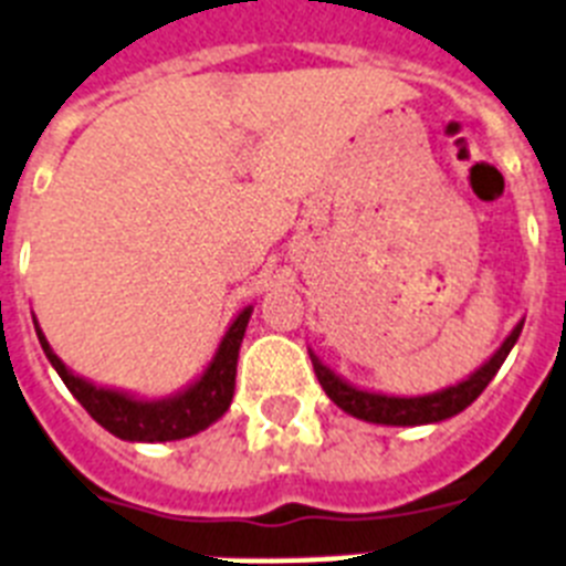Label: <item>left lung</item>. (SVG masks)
I'll list each match as a JSON object with an SVG mask.
<instances>
[{"label":"left lung","mask_w":566,"mask_h":566,"mask_svg":"<svg viewBox=\"0 0 566 566\" xmlns=\"http://www.w3.org/2000/svg\"><path fill=\"white\" fill-rule=\"evenodd\" d=\"M521 327H524V319L512 327V334L501 342V348L489 356L481 368H474L467 379H460L454 386L440 388V391L415 394V397H397V394H382L371 391V388L354 386V382H348V379L339 377L336 371H331L311 348H307V354H311L313 371L319 377V386L325 388L327 397L345 415L365 422H377V426H426V422H440L460 415L463 408H469L481 397L483 388L492 382V377H495L497 368L503 365V359L515 348Z\"/></svg>","instance_id":"1"}]
</instances>
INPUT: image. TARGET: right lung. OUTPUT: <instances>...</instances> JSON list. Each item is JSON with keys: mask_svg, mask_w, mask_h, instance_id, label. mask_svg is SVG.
<instances>
[{"mask_svg": "<svg viewBox=\"0 0 566 566\" xmlns=\"http://www.w3.org/2000/svg\"><path fill=\"white\" fill-rule=\"evenodd\" d=\"M250 316H253V305H247L230 322L207 368L189 386L169 394V397H160V400H146L137 394L97 386L92 379L80 377L54 354L36 316H33V327H36L42 350L65 382V388L77 397L80 406L103 429L112 431L120 440H129V443H166V440H184V437L198 434L224 417L232 402V394H235V365H239L241 339H244Z\"/></svg>", "mask_w": 566, "mask_h": 566, "instance_id": "obj_1", "label": "right lung"}]
</instances>
